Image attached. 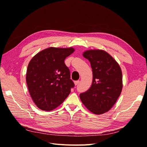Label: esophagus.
<instances>
[{
    "mask_svg": "<svg viewBox=\"0 0 147 147\" xmlns=\"http://www.w3.org/2000/svg\"><path fill=\"white\" fill-rule=\"evenodd\" d=\"M79 83V80H78V81H75L74 82V84L76 86V85H78V84Z\"/></svg>",
    "mask_w": 147,
    "mask_h": 147,
    "instance_id": "esophagus-1",
    "label": "esophagus"
}]
</instances>
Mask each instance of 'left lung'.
Returning a JSON list of instances; mask_svg holds the SVG:
<instances>
[{"label": "left lung", "instance_id": "1", "mask_svg": "<svg viewBox=\"0 0 147 147\" xmlns=\"http://www.w3.org/2000/svg\"><path fill=\"white\" fill-rule=\"evenodd\" d=\"M83 56L90 62L93 80L89 89L80 94V98L90 112L104 114L111 109L120 95L121 69L117 62L105 51L88 50Z\"/></svg>", "mask_w": 147, "mask_h": 147}]
</instances>
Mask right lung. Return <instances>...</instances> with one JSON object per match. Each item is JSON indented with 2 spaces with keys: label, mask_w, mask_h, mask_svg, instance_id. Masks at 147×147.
Instances as JSON below:
<instances>
[{
  "label": "right lung",
  "mask_w": 147,
  "mask_h": 147,
  "mask_svg": "<svg viewBox=\"0 0 147 147\" xmlns=\"http://www.w3.org/2000/svg\"><path fill=\"white\" fill-rule=\"evenodd\" d=\"M73 48L51 47L37 53L30 60L26 73L29 93L36 106L51 111L64 102L74 86L65 59Z\"/></svg>",
  "instance_id": "obj_1"
}]
</instances>
